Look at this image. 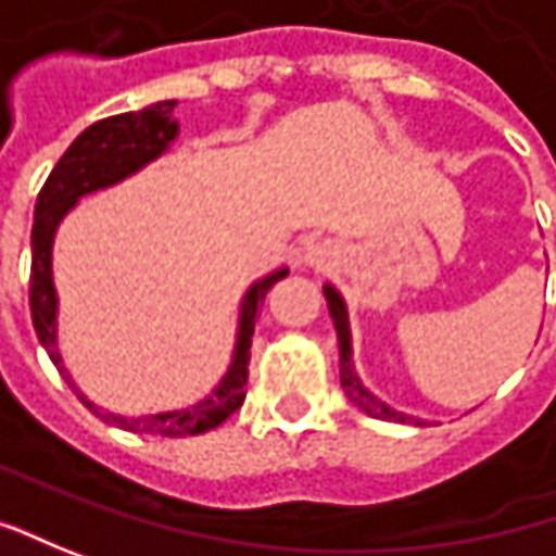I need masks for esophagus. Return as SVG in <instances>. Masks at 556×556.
Instances as JSON below:
<instances>
[{"instance_id": "obj_1", "label": "esophagus", "mask_w": 556, "mask_h": 556, "mask_svg": "<svg viewBox=\"0 0 556 556\" xmlns=\"http://www.w3.org/2000/svg\"><path fill=\"white\" fill-rule=\"evenodd\" d=\"M329 258H332V249H329V242H319V245H314V249H311V261H314V264H326Z\"/></svg>"}]
</instances>
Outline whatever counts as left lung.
<instances>
[{
  "instance_id": "obj_1",
  "label": "left lung",
  "mask_w": 556,
  "mask_h": 556,
  "mask_svg": "<svg viewBox=\"0 0 556 556\" xmlns=\"http://www.w3.org/2000/svg\"><path fill=\"white\" fill-rule=\"evenodd\" d=\"M326 292V301H329V314L336 319V329H338V344H341V388L344 393L351 396V403L359 406V409L366 412V415H372V418H381V421H415L409 415H403V412H393L388 403H381L378 396L363 388V381L356 378L354 372V351H351V326H348V307H344V301L338 295L332 286H326L323 289ZM415 425H425V421H415Z\"/></svg>"
}]
</instances>
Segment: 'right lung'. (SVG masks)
I'll use <instances>...</instances> for the list:
<instances>
[{
  "instance_id": "add662e5",
  "label": "right lung",
  "mask_w": 556,
  "mask_h": 556,
  "mask_svg": "<svg viewBox=\"0 0 556 556\" xmlns=\"http://www.w3.org/2000/svg\"><path fill=\"white\" fill-rule=\"evenodd\" d=\"M178 101H160L135 113H119V116H106L101 123L88 125L86 131L67 147V153L58 160L51 168L49 181L42 184L39 200H36V218H33V264H29V314L36 336L42 341V348L49 351L51 363L61 369V375L70 381L67 369L58 354V298L51 286V240L61 218L76 205L79 197H86L91 190H101L110 184L123 181L125 175L138 172L141 165L156 160L165 147L172 144V138L178 135V123L172 119V110ZM289 270H277L270 277L258 279L249 295L242 301L240 316V336H237V351L233 363L224 375L215 393L208 400H202L190 409L160 412V415H147V418H119V415H104V421H113L125 431L156 433V437H197V433L218 428L220 421H227L233 412L240 409L245 400V381H249V348H252V332H255V316L264 295L277 286L279 279ZM73 384V381H70ZM76 391V384H73ZM79 400L86 403L94 415H101L94 403H88L79 393Z\"/></svg>"
}]
</instances>
